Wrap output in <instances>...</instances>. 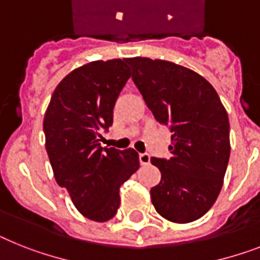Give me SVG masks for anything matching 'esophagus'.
Here are the masks:
<instances>
[{"label":"esophagus","instance_id":"34e87169","mask_svg":"<svg viewBox=\"0 0 260 260\" xmlns=\"http://www.w3.org/2000/svg\"><path fill=\"white\" fill-rule=\"evenodd\" d=\"M139 162L141 165H149L150 164V155L147 153L139 154Z\"/></svg>","mask_w":260,"mask_h":260}]
</instances>
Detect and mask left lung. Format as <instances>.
Returning a JSON list of instances; mask_svg holds the SVG:
<instances>
[{
    "label": "left lung",
    "instance_id": "1",
    "mask_svg": "<svg viewBox=\"0 0 260 260\" xmlns=\"http://www.w3.org/2000/svg\"><path fill=\"white\" fill-rule=\"evenodd\" d=\"M126 62L154 118L171 132L170 158H151L162 175L151 202L170 222L199 219L218 198L230 158L226 109L211 83L190 69L142 57Z\"/></svg>",
    "mask_w": 260,
    "mask_h": 260
}]
</instances>
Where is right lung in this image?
Returning <instances> with one entry per match:
<instances>
[{
    "label": "right lung",
    "mask_w": 260,
    "mask_h": 260,
    "mask_svg": "<svg viewBox=\"0 0 260 260\" xmlns=\"http://www.w3.org/2000/svg\"><path fill=\"white\" fill-rule=\"evenodd\" d=\"M132 73L125 59L94 61L69 73L55 87L44 118L50 165L83 216L106 222L117 214L119 187L139 169L134 149L102 147L113 109Z\"/></svg>",
    "instance_id": "obj_1"
}]
</instances>
